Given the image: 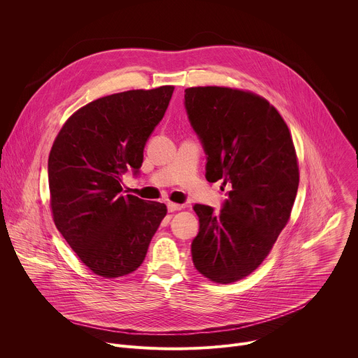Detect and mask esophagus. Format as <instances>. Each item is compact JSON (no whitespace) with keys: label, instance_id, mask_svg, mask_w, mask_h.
I'll return each instance as SVG.
<instances>
[{"label":"esophagus","instance_id":"34e87169","mask_svg":"<svg viewBox=\"0 0 358 358\" xmlns=\"http://www.w3.org/2000/svg\"><path fill=\"white\" fill-rule=\"evenodd\" d=\"M167 210H169V213H177V211L182 210V206H180V203L169 202V203H167Z\"/></svg>","mask_w":358,"mask_h":358}]
</instances>
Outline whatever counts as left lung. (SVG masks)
<instances>
[{"label":"left lung","instance_id":"1","mask_svg":"<svg viewBox=\"0 0 358 358\" xmlns=\"http://www.w3.org/2000/svg\"><path fill=\"white\" fill-rule=\"evenodd\" d=\"M184 106L207 156L206 178L229 184L221 211L195 203L199 231L194 266L217 283L257 269L289 221L299 167L289 129L278 110L253 93L188 87Z\"/></svg>","mask_w":358,"mask_h":358}]
</instances>
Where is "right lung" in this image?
<instances>
[{
  "mask_svg": "<svg viewBox=\"0 0 358 358\" xmlns=\"http://www.w3.org/2000/svg\"><path fill=\"white\" fill-rule=\"evenodd\" d=\"M174 87L100 97L73 113L48 160L50 208L58 231L96 275L120 278L144 261L167 214L164 203L124 195L122 176H138L143 151Z\"/></svg>",
  "mask_w": 358,
  "mask_h": 358,
  "instance_id": "obj_1",
  "label": "right lung"
}]
</instances>
